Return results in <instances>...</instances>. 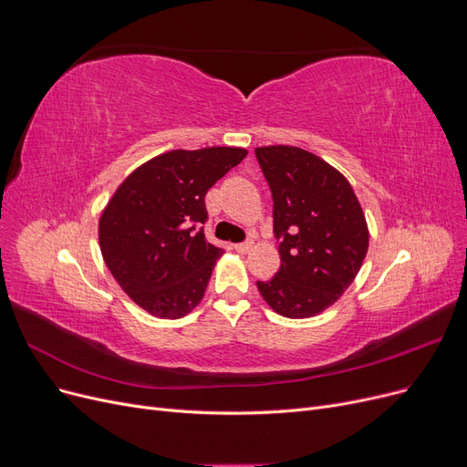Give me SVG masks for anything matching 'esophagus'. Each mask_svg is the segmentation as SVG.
<instances>
[{
  "mask_svg": "<svg viewBox=\"0 0 467 467\" xmlns=\"http://www.w3.org/2000/svg\"><path fill=\"white\" fill-rule=\"evenodd\" d=\"M234 249L237 253H242V255H245V253H249L253 249V242H244V244H235Z\"/></svg>",
  "mask_w": 467,
  "mask_h": 467,
  "instance_id": "esophagus-1",
  "label": "esophagus"
}]
</instances>
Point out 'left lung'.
I'll use <instances>...</instances> for the list:
<instances>
[{"instance_id": "left-lung-1", "label": "left lung", "mask_w": 467, "mask_h": 467, "mask_svg": "<svg viewBox=\"0 0 467 467\" xmlns=\"http://www.w3.org/2000/svg\"><path fill=\"white\" fill-rule=\"evenodd\" d=\"M273 192L280 268L257 282L273 312L314 317L357 278L368 251V223L347 177L319 155L296 146L255 148Z\"/></svg>"}]
</instances>
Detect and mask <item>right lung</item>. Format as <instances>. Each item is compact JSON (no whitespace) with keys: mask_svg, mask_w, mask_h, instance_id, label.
<instances>
[{"mask_svg":"<svg viewBox=\"0 0 467 467\" xmlns=\"http://www.w3.org/2000/svg\"><path fill=\"white\" fill-rule=\"evenodd\" d=\"M247 155L214 146L155 155L126 177L99 218L101 255L130 300L160 319L189 316L204 298L222 249L206 242L204 196Z\"/></svg>","mask_w":467,"mask_h":467,"instance_id":"right-lung-1","label":"right lung"}]
</instances>
